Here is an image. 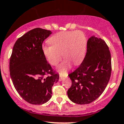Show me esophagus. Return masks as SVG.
<instances>
[{
    "label": "esophagus",
    "instance_id": "1",
    "mask_svg": "<svg viewBox=\"0 0 124 124\" xmlns=\"http://www.w3.org/2000/svg\"><path fill=\"white\" fill-rule=\"evenodd\" d=\"M67 76H68V74H66V75H60V76H59V80L60 81L63 80V79H65V78H67Z\"/></svg>",
    "mask_w": 124,
    "mask_h": 124
}]
</instances>
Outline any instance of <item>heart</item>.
<instances>
[{"label":"heart","instance_id":"heart-1","mask_svg":"<svg viewBox=\"0 0 124 124\" xmlns=\"http://www.w3.org/2000/svg\"><path fill=\"white\" fill-rule=\"evenodd\" d=\"M51 45L42 46L46 61L51 65H57L62 56L65 59L58 67L61 74H65L71 63L77 65L84 57L86 49V39L80 31L59 32L49 39Z\"/></svg>","mask_w":124,"mask_h":124}]
</instances>
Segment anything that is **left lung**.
<instances>
[{
	"label": "left lung",
	"instance_id": "1",
	"mask_svg": "<svg viewBox=\"0 0 124 124\" xmlns=\"http://www.w3.org/2000/svg\"><path fill=\"white\" fill-rule=\"evenodd\" d=\"M111 73V57L103 40L91 37L87 42L84 60L69 76L71 85L67 91L71 101L79 105L89 104L105 91Z\"/></svg>",
	"mask_w": 124,
	"mask_h": 124
}]
</instances>
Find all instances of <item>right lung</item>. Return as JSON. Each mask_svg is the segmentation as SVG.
Wrapping results in <instances>:
<instances>
[{
	"label": "right lung",
	"instance_id": "add662e5",
	"mask_svg": "<svg viewBox=\"0 0 124 124\" xmlns=\"http://www.w3.org/2000/svg\"><path fill=\"white\" fill-rule=\"evenodd\" d=\"M51 31L35 28L15 42L10 59V73L15 88L28 103L42 105L52 97V87L59 79L42 50Z\"/></svg>",
	"mask_w": 124,
	"mask_h": 124
}]
</instances>
